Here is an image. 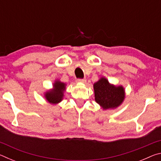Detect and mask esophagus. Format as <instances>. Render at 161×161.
Listing matches in <instances>:
<instances>
[{
	"instance_id": "34e87169",
	"label": "esophagus",
	"mask_w": 161,
	"mask_h": 161,
	"mask_svg": "<svg viewBox=\"0 0 161 161\" xmlns=\"http://www.w3.org/2000/svg\"><path fill=\"white\" fill-rule=\"evenodd\" d=\"M77 82H79V83H83V84H84V83H86V80H85V79H78V80H77Z\"/></svg>"
}]
</instances>
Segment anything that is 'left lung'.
I'll use <instances>...</instances> for the list:
<instances>
[{
	"instance_id": "8db88e82",
	"label": "left lung",
	"mask_w": 161,
	"mask_h": 161,
	"mask_svg": "<svg viewBox=\"0 0 161 161\" xmlns=\"http://www.w3.org/2000/svg\"><path fill=\"white\" fill-rule=\"evenodd\" d=\"M93 86L95 101L103 110L119 107L124 101L126 94L123 86H115L107 78L101 77Z\"/></svg>"
}]
</instances>
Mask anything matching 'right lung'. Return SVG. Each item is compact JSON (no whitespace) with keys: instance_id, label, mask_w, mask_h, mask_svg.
Returning <instances> with one entry per match:
<instances>
[{"instance_id":"obj_1","label":"right lung","mask_w":161,"mask_h":161,"mask_svg":"<svg viewBox=\"0 0 161 161\" xmlns=\"http://www.w3.org/2000/svg\"><path fill=\"white\" fill-rule=\"evenodd\" d=\"M66 90V84L58 80H55L53 84V88L47 91L44 96L47 102L52 104H58L63 99L64 92Z\"/></svg>"}]
</instances>
